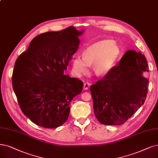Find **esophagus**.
Masks as SVG:
<instances>
[{
  "label": "esophagus",
  "mask_w": 158,
  "mask_h": 158,
  "mask_svg": "<svg viewBox=\"0 0 158 158\" xmlns=\"http://www.w3.org/2000/svg\"><path fill=\"white\" fill-rule=\"evenodd\" d=\"M90 86V83H89V82H85V83H84V85H83V89H84V90L89 89Z\"/></svg>",
  "instance_id": "34e87169"
}]
</instances>
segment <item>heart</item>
Masks as SVG:
<instances>
[{
  "mask_svg": "<svg viewBox=\"0 0 158 158\" xmlns=\"http://www.w3.org/2000/svg\"><path fill=\"white\" fill-rule=\"evenodd\" d=\"M120 49L111 41H102L92 45L83 52V57L76 56L72 61V70L77 76L86 74L94 65L98 75H106L114 66L120 56Z\"/></svg>",
  "mask_w": 158,
  "mask_h": 158,
  "instance_id": "heart-1",
  "label": "heart"
}]
</instances>
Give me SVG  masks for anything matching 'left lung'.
<instances>
[{
	"label": "left lung",
	"instance_id": "left-lung-1",
	"mask_svg": "<svg viewBox=\"0 0 158 158\" xmlns=\"http://www.w3.org/2000/svg\"><path fill=\"white\" fill-rule=\"evenodd\" d=\"M147 58L141 52L129 50L118 65L90 86L94 112L104 125L124 124L143 106L148 90Z\"/></svg>",
	"mask_w": 158,
	"mask_h": 158
}]
</instances>
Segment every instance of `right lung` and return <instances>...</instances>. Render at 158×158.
Returning <instances> with one entry per match:
<instances>
[{"label": "right lung", "instance_id": "right-lung-1", "mask_svg": "<svg viewBox=\"0 0 158 158\" xmlns=\"http://www.w3.org/2000/svg\"><path fill=\"white\" fill-rule=\"evenodd\" d=\"M82 33L70 26L41 34L17 58L13 89L22 112L37 126L62 125L68 118L70 102L82 92V81L64 74Z\"/></svg>", "mask_w": 158, "mask_h": 158}]
</instances>
